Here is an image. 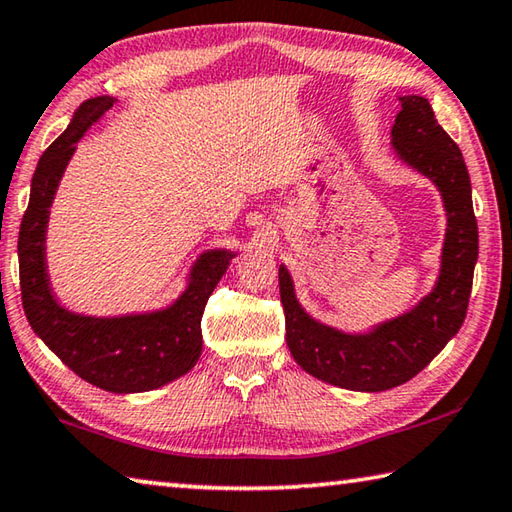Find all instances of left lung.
Instances as JSON below:
<instances>
[{
    "label": "left lung",
    "mask_w": 512,
    "mask_h": 512,
    "mask_svg": "<svg viewBox=\"0 0 512 512\" xmlns=\"http://www.w3.org/2000/svg\"><path fill=\"white\" fill-rule=\"evenodd\" d=\"M401 102L403 109L392 129L396 152L405 163L430 176L448 210L441 275L434 291L401 318L380 324L367 336H349L324 327L302 311L291 275L280 266L286 345L295 362L324 383L353 392H385L430 365L466 320L479 255L470 176L459 145L436 123L425 98L405 96Z\"/></svg>",
    "instance_id": "8db88e82"
}]
</instances>
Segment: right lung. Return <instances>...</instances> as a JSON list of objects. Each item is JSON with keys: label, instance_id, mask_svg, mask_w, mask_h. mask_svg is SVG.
Returning a JSON list of instances; mask_svg holds the SVG:
<instances>
[{"label": "right lung", "instance_id": "right-lung-1", "mask_svg": "<svg viewBox=\"0 0 512 512\" xmlns=\"http://www.w3.org/2000/svg\"><path fill=\"white\" fill-rule=\"evenodd\" d=\"M114 105L94 98L82 105L71 125L46 147L31 181V199L20 226V288L31 329L55 356L87 383L105 392H150L179 378L201 356V315L208 297L232 259L226 250L201 255L188 291L172 309L127 318H82L55 304L44 266V232L55 188L76 143Z\"/></svg>", "mask_w": 512, "mask_h": 512}]
</instances>
